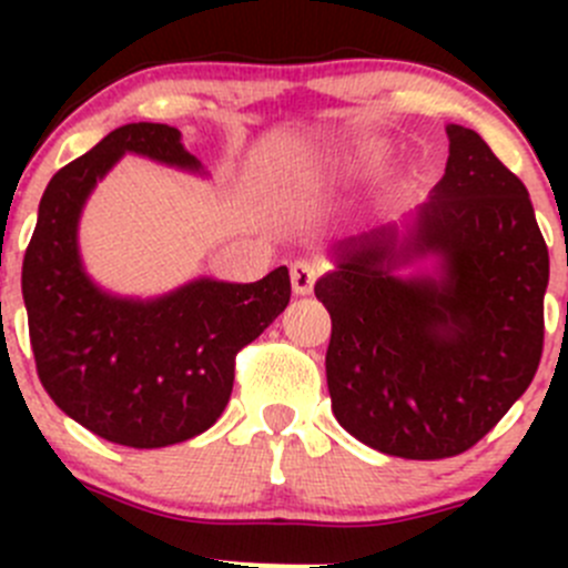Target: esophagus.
Here are the masks:
<instances>
[{
	"label": "esophagus",
	"instance_id": "1",
	"mask_svg": "<svg viewBox=\"0 0 568 568\" xmlns=\"http://www.w3.org/2000/svg\"><path fill=\"white\" fill-rule=\"evenodd\" d=\"M316 277H318L316 263H311V261L291 263V283H294V291L300 296L311 294L313 285H316Z\"/></svg>",
	"mask_w": 568,
	"mask_h": 568
}]
</instances>
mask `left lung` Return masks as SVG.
Masks as SVG:
<instances>
[{
    "label": "left lung",
    "instance_id": "left-lung-1",
    "mask_svg": "<svg viewBox=\"0 0 568 568\" xmlns=\"http://www.w3.org/2000/svg\"><path fill=\"white\" fill-rule=\"evenodd\" d=\"M443 181L404 231L348 236L316 283L329 311L326 385L352 437L400 459H448L497 426L536 376L549 252L528 189L464 125ZM438 257L437 275L398 278Z\"/></svg>",
    "mask_w": 568,
    "mask_h": 568
}]
</instances>
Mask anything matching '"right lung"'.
I'll return each mask as SVG.
<instances>
[{"mask_svg": "<svg viewBox=\"0 0 568 568\" xmlns=\"http://www.w3.org/2000/svg\"><path fill=\"white\" fill-rule=\"evenodd\" d=\"M123 153L203 173L164 123H129L73 159L45 186L21 268L40 385L109 443L164 448L216 423L231 400L236 354L291 300L288 268L257 283L200 277L156 300L101 291L79 257V216Z\"/></svg>", "mask_w": 568, "mask_h": 568, "instance_id": "1", "label": "right lung"}]
</instances>
